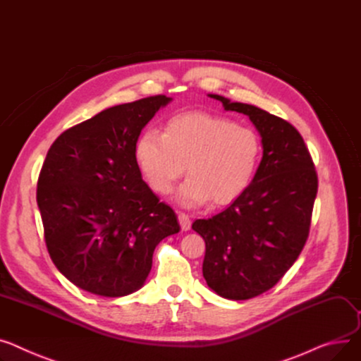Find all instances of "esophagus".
I'll use <instances>...</instances> for the list:
<instances>
[{
	"instance_id": "esophagus-1",
	"label": "esophagus",
	"mask_w": 361,
	"mask_h": 361,
	"mask_svg": "<svg viewBox=\"0 0 361 361\" xmlns=\"http://www.w3.org/2000/svg\"><path fill=\"white\" fill-rule=\"evenodd\" d=\"M178 222H180V226L183 231H188L191 226V221L188 218V214H185V213H178Z\"/></svg>"
}]
</instances>
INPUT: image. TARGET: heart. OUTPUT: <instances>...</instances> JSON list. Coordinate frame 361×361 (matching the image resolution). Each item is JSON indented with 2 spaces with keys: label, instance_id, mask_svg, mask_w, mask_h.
<instances>
[{
  "label": "heart",
  "instance_id": "obj_1",
  "mask_svg": "<svg viewBox=\"0 0 361 361\" xmlns=\"http://www.w3.org/2000/svg\"><path fill=\"white\" fill-rule=\"evenodd\" d=\"M142 176L158 195L171 193L185 171L190 176L177 200L187 207L229 204L252 183L262 154L259 135L235 120L204 111L171 116L164 132H143L136 142Z\"/></svg>",
  "mask_w": 361,
  "mask_h": 361
}]
</instances>
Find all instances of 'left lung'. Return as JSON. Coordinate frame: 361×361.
Here are the masks:
<instances>
[{"instance_id": "obj_1", "label": "left lung", "mask_w": 361, "mask_h": 361, "mask_svg": "<svg viewBox=\"0 0 361 361\" xmlns=\"http://www.w3.org/2000/svg\"><path fill=\"white\" fill-rule=\"evenodd\" d=\"M226 111L247 114L261 135L262 159L243 196L193 228L206 244L203 277L219 296L247 300L270 290L302 252L318 193L315 164L284 118L218 94Z\"/></svg>"}]
</instances>
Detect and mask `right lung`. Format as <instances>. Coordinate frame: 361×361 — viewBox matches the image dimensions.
<instances>
[{
	"label": "right lung",
	"instance_id": "right-lung-1",
	"mask_svg": "<svg viewBox=\"0 0 361 361\" xmlns=\"http://www.w3.org/2000/svg\"><path fill=\"white\" fill-rule=\"evenodd\" d=\"M171 102L152 95L103 110L61 133L37 180L44 243L56 269L106 298L143 286L155 247L180 231L176 212L142 180L140 130Z\"/></svg>",
	"mask_w": 361,
	"mask_h": 361
}]
</instances>
